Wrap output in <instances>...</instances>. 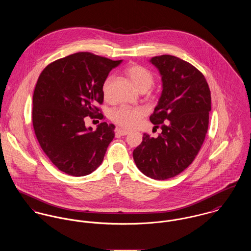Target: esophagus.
<instances>
[{
	"label": "esophagus",
	"mask_w": 251,
	"mask_h": 251,
	"mask_svg": "<svg viewBox=\"0 0 251 251\" xmlns=\"http://www.w3.org/2000/svg\"><path fill=\"white\" fill-rule=\"evenodd\" d=\"M129 134V131L127 130H123V129H117L116 130V135L117 136H126Z\"/></svg>",
	"instance_id": "obj_1"
}]
</instances>
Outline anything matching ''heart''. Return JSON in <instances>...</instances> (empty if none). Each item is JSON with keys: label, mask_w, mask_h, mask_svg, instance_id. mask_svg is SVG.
<instances>
[{"label": "heart", "mask_w": 251, "mask_h": 251, "mask_svg": "<svg viewBox=\"0 0 251 251\" xmlns=\"http://www.w3.org/2000/svg\"><path fill=\"white\" fill-rule=\"evenodd\" d=\"M126 74L131 82L140 92H145L154 84L155 78L153 74L145 67L139 64H132L126 69ZM112 83V77H108L102 85L103 95L108 97L110 93V86ZM145 112L140 108L120 107L115 109L112 113V119L119 126L132 129L139 124L140 119L144 116Z\"/></svg>", "instance_id": "b5f03b06"}]
</instances>
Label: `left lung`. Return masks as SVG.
I'll use <instances>...</instances> for the list:
<instances>
[{
	"mask_svg": "<svg viewBox=\"0 0 251 251\" xmlns=\"http://www.w3.org/2000/svg\"><path fill=\"white\" fill-rule=\"evenodd\" d=\"M160 71L163 92L150 116L162 133H144L134 150L139 170L155 180L172 178L189 167L198 154L209 126L211 91L204 75L190 62L170 55L150 60Z\"/></svg>",
	"mask_w": 251,
	"mask_h": 251,
	"instance_id": "left-lung-1",
	"label": "left lung"
}]
</instances>
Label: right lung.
Masks as SVG:
<instances>
[{
  "mask_svg": "<svg viewBox=\"0 0 251 251\" xmlns=\"http://www.w3.org/2000/svg\"><path fill=\"white\" fill-rule=\"evenodd\" d=\"M121 61L80 52L51 62L39 75L32 126L43 152L60 171L79 177L102 164L115 126L102 122L92 131L84 117H104L97 107L104 101L102 85Z\"/></svg>",
  "mask_w": 251,
  "mask_h": 251,
  "instance_id": "obj_1",
  "label": "right lung"
}]
</instances>
